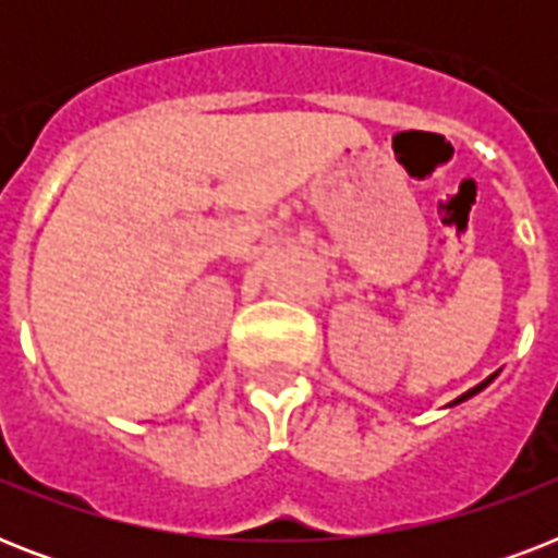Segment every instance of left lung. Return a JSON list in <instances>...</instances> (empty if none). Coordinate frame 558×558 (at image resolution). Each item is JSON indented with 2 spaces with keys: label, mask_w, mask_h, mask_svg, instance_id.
<instances>
[{
  "label": "left lung",
  "mask_w": 558,
  "mask_h": 558,
  "mask_svg": "<svg viewBox=\"0 0 558 558\" xmlns=\"http://www.w3.org/2000/svg\"><path fill=\"white\" fill-rule=\"evenodd\" d=\"M495 376H498V373H493V376H489V379H484V381H481V385H475V388H472V390H466V393H460V397L454 399V402H451V405H458V402H463V399H469V397H475V393H481V390H484L486 385H489V381L495 379Z\"/></svg>",
  "instance_id": "left-lung-1"
}]
</instances>
